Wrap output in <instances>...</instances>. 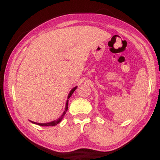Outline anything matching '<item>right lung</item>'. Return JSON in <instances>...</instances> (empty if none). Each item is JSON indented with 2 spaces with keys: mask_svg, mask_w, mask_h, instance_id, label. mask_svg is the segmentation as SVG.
<instances>
[{
  "mask_svg": "<svg viewBox=\"0 0 160 160\" xmlns=\"http://www.w3.org/2000/svg\"><path fill=\"white\" fill-rule=\"evenodd\" d=\"M76 87H74V88L72 89V90L70 92V93H69V95H68V98H70V97H71V96L72 95V94L73 93V92L75 91V89H76ZM68 100H67V102H66V106H65V111H64V112H63V113H62V115L61 116V117L59 118L58 119H57V120H55V121H53V122H49V123H36V122H31L32 123H34V124H38V125H40V126H43V127H47V126H54V125H56V124H58L59 122H61V120L62 119V118L64 117V116H65V113H66V111H67V110H68Z\"/></svg>",
  "mask_w": 160,
  "mask_h": 160,
  "instance_id": "obj_1",
  "label": "right lung"
}]
</instances>
